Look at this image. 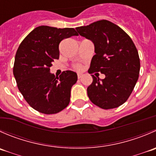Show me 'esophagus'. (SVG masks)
I'll return each instance as SVG.
<instances>
[{"label": "esophagus", "mask_w": 156, "mask_h": 156, "mask_svg": "<svg viewBox=\"0 0 156 156\" xmlns=\"http://www.w3.org/2000/svg\"><path fill=\"white\" fill-rule=\"evenodd\" d=\"M82 77H83V74H81V73H78V79L81 78Z\"/></svg>", "instance_id": "esophagus-1"}]
</instances>
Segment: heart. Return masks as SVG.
<instances>
[{
    "label": "heart",
    "mask_w": 156,
    "mask_h": 156,
    "mask_svg": "<svg viewBox=\"0 0 156 156\" xmlns=\"http://www.w3.org/2000/svg\"><path fill=\"white\" fill-rule=\"evenodd\" d=\"M74 68H75V69H76V70H81V69H82V67H81V65H78V64H77V65H75V66H74Z\"/></svg>",
    "instance_id": "obj_1"
}]
</instances>
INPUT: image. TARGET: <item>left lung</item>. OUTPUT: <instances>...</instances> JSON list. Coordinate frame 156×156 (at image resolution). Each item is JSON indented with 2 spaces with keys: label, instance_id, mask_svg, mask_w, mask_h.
I'll list each match as a JSON object with an SVG mask.
<instances>
[{
  "label": "left lung",
  "instance_id": "obj_1",
  "mask_svg": "<svg viewBox=\"0 0 156 156\" xmlns=\"http://www.w3.org/2000/svg\"><path fill=\"white\" fill-rule=\"evenodd\" d=\"M76 30L94 45L96 54L90 62L89 74L105 75L101 80L91 75L93 81L87 89L89 99L105 110L120 107L127 101L139 78L140 61L135 44L120 27L106 20L77 27Z\"/></svg>",
  "mask_w": 156,
  "mask_h": 156
}]
</instances>
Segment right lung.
Segmentation results:
<instances>
[{
  "instance_id": "add662e5",
  "label": "right lung",
  "mask_w": 156,
  "mask_h": 156,
  "mask_svg": "<svg viewBox=\"0 0 156 156\" xmlns=\"http://www.w3.org/2000/svg\"><path fill=\"white\" fill-rule=\"evenodd\" d=\"M74 28L58 29L48 26L35 28L20 45L13 65V75L19 90L34 110L54 114L70 102L71 88L78 80L72 71L59 77L50 73L52 62L59 58L62 40L78 36Z\"/></svg>"
}]
</instances>
